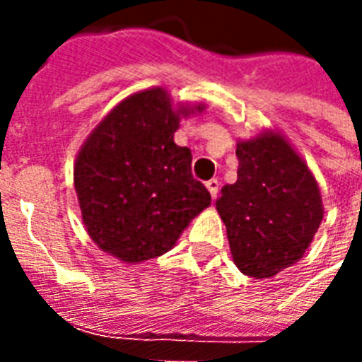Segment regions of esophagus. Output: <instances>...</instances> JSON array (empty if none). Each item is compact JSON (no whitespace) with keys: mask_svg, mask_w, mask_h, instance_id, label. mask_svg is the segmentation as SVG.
Masks as SVG:
<instances>
[{"mask_svg":"<svg viewBox=\"0 0 362 362\" xmlns=\"http://www.w3.org/2000/svg\"><path fill=\"white\" fill-rule=\"evenodd\" d=\"M207 186V189H209V194H211L213 199H217V196H219V188H221V182L217 180V178H211V180L205 184Z\"/></svg>","mask_w":362,"mask_h":362,"instance_id":"obj_1","label":"esophagus"}]
</instances>
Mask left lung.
<instances>
[{
    "mask_svg": "<svg viewBox=\"0 0 362 362\" xmlns=\"http://www.w3.org/2000/svg\"><path fill=\"white\" fill-rule=\"evenodd\" d=\"M236 157L238 178L215 205L236 267L266 279L303 258L324 217L322 196L308 165L275 129L238 139Z\"/></svg>",
    "mask_w": 362,
    "mask_h": 362,
    "instance_id": "left-lung-1",
    "label": "left lung"
}]
</instances>
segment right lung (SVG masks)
<instances>
[{
	"mask_svg": "<svg viewBox=\"0 0 362 362\" xmlns=\"http://www.w3.org/2000/svg\"><path fill=\"white\" fill-rule=\"evenodd\" d=\"M205 104H176L163 87L116 104L77 153L74 184L93 243L124 264L163 256L211 205L192 176V151L174 143L180 119Z\"/></svg>",
	"mask_w": 362,
	"mask_h": 362,
	"instance_id": "obj_1",
	"label": "right lung"
}]
</instances>
